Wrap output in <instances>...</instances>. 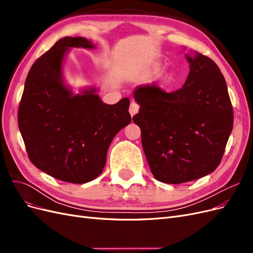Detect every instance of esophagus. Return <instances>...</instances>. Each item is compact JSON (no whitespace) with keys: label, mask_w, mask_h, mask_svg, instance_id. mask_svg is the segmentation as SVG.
Listing matches in <instances>:
<instances>
[{"label":"esophagus","mask_w":253,"mask_h":253,"mask_svg":"<svg viewBox=\"0 0 253 253\" xmlns=\"http://www.w3.org/2000/svg\"><path fill=\"white\" fill-rule=\"evenodd\" d=\"M138 111H139V105L137 104L136 102H132L131 105H129V110H128L129 114H131V116L133 117L134 115H136L137 113H138Z\"/></svg>","instance_id":"esophagus-1"}]
</instances>
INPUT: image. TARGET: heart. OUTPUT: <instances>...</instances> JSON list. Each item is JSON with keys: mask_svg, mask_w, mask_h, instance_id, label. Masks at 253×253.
<instances>
[{"mask_svg": "<svg viewBox=\"0 0 253 253\" xmlns=\"http://www.w3.org/2000/svg\"><path fill=\"white\" fill-rule=\"evenodd\" d=\"M157 68L159 70L160 66H158ZM172 80H173V76H172L171 74H166V75L164 76V77L162 78V80H160V83H162L163 85H167V84L171 83V82H172Z\"/></svg>", "mask_w": 253, "mask_h": 253, "instance_id": "b5f03b06", "label": "heart"}]
</instances>
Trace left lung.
Returning a JSON list of instances; mask_svg holds the SVG:
<instances>
[{
	"label": "left lung",
	"mask_w": 253,
	"mask_h": 253,
	"mask_svg": "<svg viewBox=\"0 0 253 253\" xmlns=\"http://www.w3.org/2000/svg\"><path fill=\"white\" fill-rule=\"evenodd\" d=\"M187 80L172 93L154 85L134 90L140 105L133 117L154 177L182 183L212 173L220 164L233 127V110L226 80L210 58L186 55Z\"/></svg>",
	"instance_id": "1"
}]
</instances>
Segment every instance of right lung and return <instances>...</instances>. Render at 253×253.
Wrapping results in <instances>:
<instances>
[{"label": "right lung", "instance_id": "right-lung-1", "mask_svg": "<svg viewBox=\"0 0 253 253\" xmlns=\"http://www.w3.org/2000/svg\"><path fill=\"white\" fill-rule=\"evenodd\" d=\"M72 47L95 48L82 37H65L33 64L18 112L28 157L38 169L72 183L94 180L103 171L116 134L131 122L129 99L106 104L88 87L74 94L62 66Z\"/></svg>", "mask_w": 253, "mask_h": 253}]
</instances>
